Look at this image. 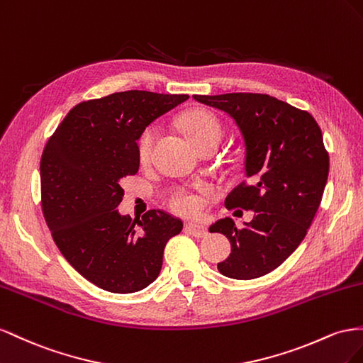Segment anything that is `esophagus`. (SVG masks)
Listing matches in <instances>:
<instances>
[{"instance_id":"obj_1","label":"esophagus","mask_w":363,"mask_h":363,"mask_svg":"<svg viewBox=\"0 0 363 363\" xmlns=\"http://www.w3.org/2000/svg\"><path fill=\"white\" fill-rule=\"evenodd\" d=\"M185 231H187L191 235H194V237H206V235H208V230H206V226H203L201 223H187V225H185Z\"/></svg>"}]
</instances>
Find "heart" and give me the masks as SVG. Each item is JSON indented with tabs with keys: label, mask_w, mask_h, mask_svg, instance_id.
<instances>
[{
	"label": "heart",
	"mask_w": 363,
	"mask_h": 363,
	"mask_svg": "<svg viewBox=\"0 0 363 363\" xmlns=\"http://www.w3.org/2000/svg\"><path fill=\"white\" fill-rule=\"evenodd\" d=\"M182 126L185 130V135L194 144L196 147L202 143L206 141H217L220 143L222 140V126L220 123L217 121L211 113H206L202 111H194L187 113L184 117ZM158 137V129L157 126H149L143 130L141 137L137 144V152L138 158L141 162H147L152 158L155 141ZM170 208L179 214H191L199 206V201L196 196L185 190H176L172 193L169 198Z\"/></svg>",
	"instance_id": "heart-1"
}]
</instances>
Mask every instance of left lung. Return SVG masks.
<instances>
[{"mask_svg": "<svg viewBox=\"0 0 363 363\" xmlns=\"http://www.w3.org/2000/svg\"><path fill=\"white\" fill-rule=\"evenodd\" d=\"M193 99L226 112L239 128L246 179L228 194L225 205L255 213L242 230L230 217L210 226V233H220L231 243L230 257L217 269L234 279L263 277L304 240L319 208L330 165L323 133L308 112L267 94Z\"/></svg>", "mask_w": 363, "mask_h": 363, "instance_id": "obj_1", "label": "left lung"}]
</instances>
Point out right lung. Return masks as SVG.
I'll return each instance as SVG.
<instances>
[{
  "label": "right lung",
  "instance_id": "obj_1",
  "mask_svg": "<svg viewBox=\"0 0 363 363\" xmlns=\"http://www.w3.org/2000/svg\"><path fill=\"white\" fill-rule=\"evenodd\" d=\"M187 94L124 91L72 108L40 160L43 211L59 251L92 284L133 294L161 272L165 243L182 220L150 210L135 222L120 214L121 179L140 167L137 141Z\"/></svg>",
  "mask_w": 363,
  "mask_h": 363
}]
</instances>
